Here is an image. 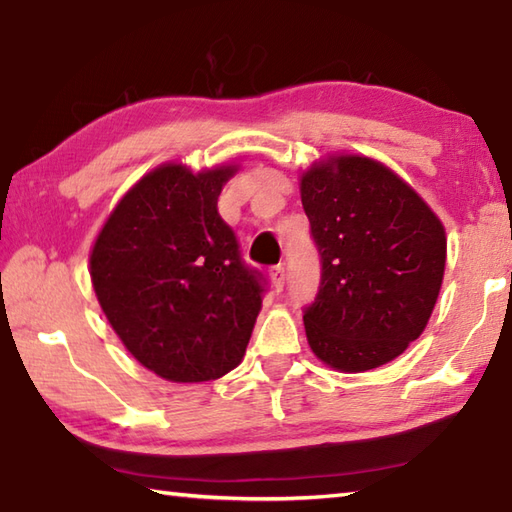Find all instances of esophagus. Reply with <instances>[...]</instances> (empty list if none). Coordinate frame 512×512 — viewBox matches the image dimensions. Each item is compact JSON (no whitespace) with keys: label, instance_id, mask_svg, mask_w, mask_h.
<instances>
[{"label":"esophagus","instance_id":"34e87169","mask_svg":"<svg viewBox=\"0 0 512 512\" xmlns=\"http://www.w3.org/2000/svg\"><path fill=\"white\" fill-rule=\"evenodd\" d=\"M270 279H273V286H275L277 293H279V290H284V284H286V270H284L282 264L270 268Z\"/></svg>","mask_w":512,"mask_h":512}]
</instances>
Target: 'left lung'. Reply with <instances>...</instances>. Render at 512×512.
<instances>
[{"label": "left lung", "instance_id": "8db88e82", "mask_svg": "<svg viewBox=\"0 0 512 512\" xmlns=\"http://www.w3.org/2000/svg\"><path fill=\"white\" fill-rule=\"evenodd\" d=\"M322 255V284L306 308L308 346L339 373L393 362L424 333L446 268V230L388 166L326 155L299 177Z\"/></svg>", "mask_w": 512, "mask_h": 512}]
</instances>
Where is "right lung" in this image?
<instances>
[{"instance_id":"right-lung-1","label":"right lung","mask_w":512,"mask_h":512,"mask_svg":"<svg viewBox=\"0 0 512 512\" xmlns=\"http://www.w3.org/2000/svg\"><path fill=\"white\" fill-rule=\"evenodd\" d=\"M237 170L153 168L119 199L90 250L108 324L166 382H210L237 368L262 310V277L242 264L217 213Z\"/></svg>"}]
</instances>
